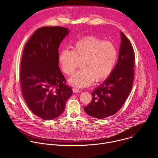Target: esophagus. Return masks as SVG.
<instances>
[{
    "instance_id": "1",
    "label": "esophagus",
    "mask_w": 158,
    "mask_h": 158,
    "mask_svg": "<svg viewBox=\"0 0 158 158\" xmlns=\"http://www.w3.org/2000/svg\"><path fill=\"white\" fill-rule=\"evenodd\" d=\"M73 93H81L80 90H79V89H76V88H73Z\"/></svg>"
}]
</instances>
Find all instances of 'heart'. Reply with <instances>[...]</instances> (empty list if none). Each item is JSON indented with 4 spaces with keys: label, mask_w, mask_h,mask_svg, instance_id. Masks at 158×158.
<instances>
[{
    "label": "heart",
    "mask_w": 158,
    "mask_h": 158,
    "mask_svg": "<svg viewBox=\"0 0 158 158\" xmlns=\"http://www.w3.org/2000/svg\"><path fill=\"white\" fill-rule=\"evenodd\" d=\"M118 51L110 42L89 37L77 41L72 51L63 49L59 55V63L62 72L72 75L81 63V71L69 79V84L76 88L92 84L94 79L100 82L107 79L114 69Z\"/></svg>",
    "instance_id": "obj_1"
}]
</instances>
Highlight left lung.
<instances>
[{
	"mask_svg": "<svg viewBox=\"0 0 158 158\" xmlns=\"http://www.w3.org/2000/svg\"><path fill=\"white\" fill-rule=\"evenodd\" d=\"M121 42L117 64L109 76L94 89L93 99L84 107L93 118L104 119L120 109L129 95L134 80V52L129 39L120 32Z\"/></svg>",
	"mask_w": 158,
	"mask_h": 158,
	"instance_id": "obj_1",
	"label": "left lung"
}]
</instances>
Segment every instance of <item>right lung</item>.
Listing matches in <instances>:
<instances>
[{
	"mask_svg": "<svg viewBox=\"0 0 158 158\" xmlns=\"http://www.w3.org/2000/svg\"><path fill=\"white\" fill-rule=\"evenodd\" d=\"M69 34L65 27H43L24 47L20 72L22 94L31 110L44 120L59 117L73 94L59 67V48Z\"/></svg>",
	"mask_w": 158,
	"mask_h": 158,
	"instance_id": "1",
	"label": "right lung"
}]
</instances>
